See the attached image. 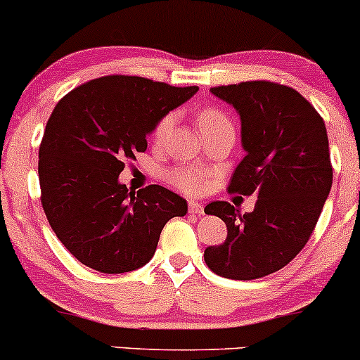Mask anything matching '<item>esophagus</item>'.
I'll use <instances>...</instances> for the list:
<instances>
[{
    "label": "esophagus",
    "mask_w": 360,
    "mask_h": 360,
    "mask_svg": "<svg viewBox=\"0 0 360 360\" xmlns=\"http://www.w3.org/2000/svg\"><path fill=\"white\" fill-rule=\"evenodd\" d=\"M188 206H189V212L194 213V214H203L205 213V206L201 203H198V201L191 200L188 203Z\"/></svg>",
    "instance_id": "34e87169"
}]
</instances>
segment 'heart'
Segmentation results:
<instances>
[{"mask_svg": "<svg viewBox=\"0 0 360 360\" xmlns=\"http://www.w3.org/2000/svg\"><path fill=\"white\" fill-rule=\"evenodd\" d=\"M196 122H198V127H200L201 134L208 130H214V128L232 127L230 125L229 118H226L221 111L213 110V108L201 110L200 113H198ZM171 127H172V117H164L160 120L154 128V134H152V137H154L155 142H162V140L166 139V135L171 131ZM167 177L176 188L183 189V191L191 193V194L203 191L206 181H208V174H206V171H203V169L200 167H177L174 171L169 172Z\"/></svg>", "mask_w": 360, "mask_h": 360, "instance_id": "heart-1", "label": "heart"}]
</instances>
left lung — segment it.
I'll return each instance as SVG.
<instances>
[{
    "mask_svg": "<svg viewBox=\"0 0 360 360\" xmlns=\"http://www.w3.org/2000/svg\"><path fill=\"white\" fill-rule=\"evenodd\" d=\"M240 117L245 157L229 191L257 194L254 212L240 214L226 201L205 208L225 221L226 240L205 250L214 274L250 281L283 269L307 245L332 188L323 118L303 96L269 81L212 88Z\"/></svg>",
    "mask_w": 360,
    "mask_h": 360,
    "instance_id": "1",
    "label": "left lung"
}]
</instances>
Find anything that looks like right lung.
I'll list each match as a JSON object with an SVG mask.
<instances>
[{
  "label": "right lung",
  "mask_w": 360,
  "mask_h": 360,
  "mask_svg": "<svg viewBox=\"0 0 360 360\" xmlns=\"http://www.w3.org/2000/svg\"><path fill=\"white\" fill-rule=\"evenodd\" d=\"M198 93L137 76H105L57 103L39 148L45 217L84 266L105 274L135 271L154 257L164 225L188 213L159 184L128 191L125 160L146 152L147 135Z\"/></svg>",
  "instance_id": "obj_1"
}]
</instances>
